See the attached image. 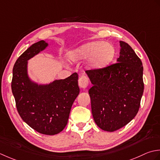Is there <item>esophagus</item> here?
<instances>
[{
  "label": "esophagus",
  "mask_w": 160,
  "mask_h": 160,
  "mask_svg": "<svg viewBox=\"0 0 160 160\" xmlns=\"http://www.w3.org/2000/svg\"><path fill=\"white\" fill-rule=\"evenodd\" d=\"M89 79L87 76L82 75L79 77V86L82 88H86L88 86Z\"/></svg>",
  "instance_id": "34e87169"
}]
</instances>
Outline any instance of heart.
I'll use <instances>...</instances> for the list:
<instances>
[{"instance_id":"b5f03b06","label":"heart","mask_w":160,"mask_h":160,"mask_svg":"<svg viewBox=\"0 0 160 160\" xmlns=\"http://www.w3.org/2000/svg\"><path fill=\"white\" fill-rule=\"evenodd\" d=\"M115 55V48L109 43L92 41L73 50L70 53L72 61L89 58L88 66L91 68H101L108 64Z\"/></svg>"}]
</instances>
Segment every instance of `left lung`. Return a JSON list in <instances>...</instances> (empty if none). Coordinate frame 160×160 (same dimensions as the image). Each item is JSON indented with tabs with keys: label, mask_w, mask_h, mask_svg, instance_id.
I'll use <instances>...</instances> for the list:
<instances>
[{
	"label": "left lung",
	"mask_w": 160,
	"mask_h": 160,
	"mask_svg": "<svg viewBox=\"0 0 160 160\" xmlns=\"http://www.w3.org/2000/svg\"><path fill=\"white\" fill-rule=\"evenodd\" d=\"M119 43L117 63L86 71L92 83L88 92L94 120L101 129L109 132L134 118L144 92L142 61L128 43Z\"/></svg>",
	"instance_id": "obj_1"
}]
</instances>
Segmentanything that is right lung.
<instances>
[{
	"label": "right lung",
	"mask_w": 160,
	"mask_h": 160,
	"mask_svg": "<svg viewBox=\"0 0 160 160\" xmlns=\"http://www.w3.org/2000/svg\"><path fill=\"white\" fill-rule=\"evenodd\" d=\"M47 46L46 42L40 41L18 58L13 68L11 86L22 119L39 133L53 135L66 126L79 88L77 72L47 85H38L29 79L28 61Z\"/></svg>",
	"instance_id": "add662e5"
}]
</instances>
